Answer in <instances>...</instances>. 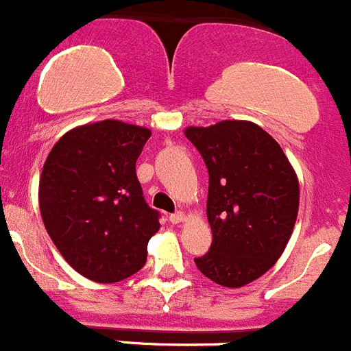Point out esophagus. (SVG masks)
<instances>
[{
    "mask_svg": "<svg viewBox=\"0 0 351 351\" xmlns=\"http://www.w3.org/2000/svg\"><path fill=\"white\" fill-rule=\"evenodd\" d=\"M183 220H185V215H183L182 211H176V213H173V215H169V221H171L173 225L182 223Z\"/></svg>",
    "mask_w": 351,
    "mask_h": 351,
    "instance_id": "esophagus-1",
    "label": "esophagus"
}]
</instances>
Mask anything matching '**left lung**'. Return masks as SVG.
I'll use <instances>...</instances> for the list:
<instances>
[{"label":"left lung","instance_id":"obj_1","mask_svg":"<svg viewBox=\"0 0 351 351\" xmlns=\"http://www.w3.org/2000/svg\"><path fill=\"white\" fill-rule=\"evenodd\" d=\"M185 136L209 173L213 242L195 265L213 282L242 287L270 270L296 223L300 183L280 145L250 121L191 126Z\"/></svg>","mask_w":351,"mask_h":351}]
</instances>
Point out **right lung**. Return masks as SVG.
I'll use <instances>...</instances> for the list:
<instances>
[{"mask_svg": "<svg viewBox=\"0 0 351 351\" xmlns=\"http://www.w3.org/2000/svg\"><path fill=\"white\" fill-rule=\"evenodd\" d=\"M149 138L147 128L98 121L67 131L45 160L43 223L64 260L95 282H119L136 274L160 227L135 169Z\"/></svg>", "mask_w": 351, "mask_h": 351, "instance_id": "add662e5", "label": "right lung"}]
</instances>
